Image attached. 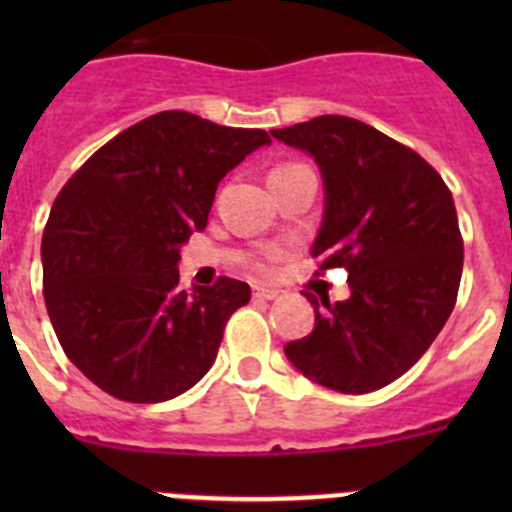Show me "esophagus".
<instances>
[{
	"label": "esophagus",
	"mask_w": 512,
	"mask_h": 512,
	"mask_svg": "<svg viewBox=\"0 0 512 512\" xmlns=\"http://www.w3.org/2000/svg\"><path fill=\"white\" fill-rule=\"evenodd\" d=\"M277 295H279V289L264 287V284H253V297H259V300H274Z\"/></svg>",
	"instance_id": "34e87169"
}]
</instances>
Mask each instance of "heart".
Returning <instances> with one entry per match:
<instances>
[{"label":"heart","mask_w":512,"mask_h":512,"mask_svg":"<svg viewBox=\"0 0 512 512\" xmlns=\"http://www.w3.org/2000/svg\"><path fill=\"white\" fill-rule=\"evenodd\" d=\"M289 166H297V164H282V166H277V169H274V171L289 169ZM274 171H271V174H274ZM274 256H277V251H269V259H274Z\"/></svg>","instance_id":"b5f03b06"}]
</instances>
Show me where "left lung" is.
<instances>
[{"instance_id":"1","label":"left lung","mask_w":512,"mask_h":512,"mask_svg":"<svg viewBox=\"0 0 512 512\" xmlns=\"http://www.w3.org/2000/svg\"><path fill=\"white\" fill-rule=\"evenodd\" d=\"M320 166L325 215L318 271L346 269L351 297L305 292L315 328L284 354L312 382L346 395L387 387L428 351L456 305L464 241L454 197L413 148L354 117L271 130Z\"/></svg>"}]
</instances>
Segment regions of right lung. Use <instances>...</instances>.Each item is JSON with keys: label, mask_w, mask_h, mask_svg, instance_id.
<instances>
[{"label": "right lung", "mask_w": 512, "mask_h": 512, "mask_svg": "<svg viewBox=\"0 0 512 512\" xmlns=\"http://www.w3.org/2000/svg\"><path fill=\"white\" fill-rule=\"evenodd\" d=\"M266 130L166 110L104 143L63 184L43 230V297L66 356L99 390L164 402L200 382L251 287L179 289V246L207 225L217 182Z\"/></svg>", "instance_id": "1"}]
</instances>
